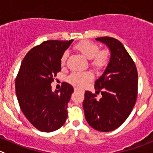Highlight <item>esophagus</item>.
Masks as SVG:
<instances>
[{"instance_id":"1","label":"esophagus","mask_w":153,"mask_h":153,"mask_svg":"<svg viewBox=\"0 0 153 153\" xmlns=\"http://www.w3.org/2000/svg\"><path fill=\"white\" fill-rule=\"evenodd\" d=\"M75 91H82V90H81L80 88H75Z\"/></svg>"}]
</instances>
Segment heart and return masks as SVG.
<instances>
[{
    "mask_svg": "<svg viewBox=\"0 0 153 153\" xmlns=\"http://www.w3.org/2000/svg\"><path fill=\"white\" fill-rule=\"evenodd\" d=\"M77 51L81 53L87 59H91V66L95 69L100 70L109 63L110 54L107 50L100 51L97 44L90 41H83L75 44L74 47ZM68 53L67 51L62 53L61 56V64L64 65L68 58ZM93 78V75L90 72H73L68 77V81L72 84L78 86H83L88 81Z\"/></svg>",
    "mask_w": 153,
    "mask_h": 153,
    "instance_id": "obj_1",
    "label": "heart"
}]
</instances>
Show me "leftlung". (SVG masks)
Listing matches in <instances>:
<instances>
[{"label": "left lung", "instance_id": "obj_1", "mask_svg": "<svg viewBox=\"0 0 153 153\" xmlns=\"http://www.w3.org/2000/svg\"><path fill=\"white\" fill-rule=\"evenodd\" d=\"M110 51L105 71L96 80V94L86 91L83 108L88 123L97 131L108 132L124 123L131 114L137 97L136 65L123 44L110 37L96 38ZM101 91L102 97L96 98Z\"/></svg>", "mask_w": 153, "mask_h": 153}]
</instances>
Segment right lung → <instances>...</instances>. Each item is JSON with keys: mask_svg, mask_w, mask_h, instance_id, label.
Segmentation results:
<instances>
[{"mask_svg": "<svg viewBox=\"0 0 153 153\" xmlns=\"http://www.w3.org/2000/svg\"><path fill=\"white\" fill-rule=\"evenodd\" d=\"M73 40L46 41L24 57L16 79V94L21 110L35 128L44 132L64 125L73 87L62 83L53 92L51 83L61 71V56Z\"/></svg>", "mask_w": 153, "mask_h": 153, "instance_id": "add662e5", "label": "right lung"}]
</instances>
